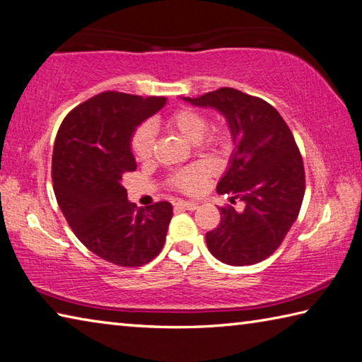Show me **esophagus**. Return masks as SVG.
Masks as SVG:
<instances>
[{"label":"esophagus","mask_w":362,"mask_h":362,"mask_svg":"<svg viewBox=\"0 0 362 362\" xmlns=\"http://www.w3.org/2000/svg\"><path fill=\"white\" fill-rule=\"evenodd\" d=\"M176 208H182V210H197L199 208V204H195V202H185V200H177L176 202Z\"/></svg>","instance_id":"34e87169"}]
</instances>
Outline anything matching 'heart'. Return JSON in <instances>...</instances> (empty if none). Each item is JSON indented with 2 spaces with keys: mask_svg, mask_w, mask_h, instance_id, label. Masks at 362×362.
I'll list each match as a JSON object with an SVG mask.
<instances>
[{
  "mask_svg": "<svg viewBox=\"0 0 362 362\" xmlns=\"http://www.w3.org/2000/svg\"><path fill=\"white\" fill-rule=\"evenodd\" d=\"M165 125L168 129L180 133L187 141L195 144L199 149L216 151L224 148L229 141V133L224 127L208 126V119L204 112L194 107H180V110L168 114L165 119ZM154 129L144 122L139 124L130 138V149L133 157L138 162H148L154 152ZM210 175V167L205 163H195L192 167L177 171L171 176V185L182 192H195L202 186L205 177Z\"/></svg>",
  "mask_w": 362,
  "mask_h": 362,
  "instance_id": "obj_1",
  "label": "heart"
}]
</instances>
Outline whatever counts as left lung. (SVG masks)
I'll list each match as a JSON object with an SVG mask.
<instances>
[{
    "label": "left lung",
    "mask_w": 362,
    "mask_h": 362,
    "mask_svg": "<svg viewBox=\"0 0 362 362\" xmlns=\"http://www.w3.org/2000/svg\"><path fill=\"white\" fill-rule=\"evenodd\" d=\"M185 100L223 112L235 141L216 191L245 202V208L221 206L219 226L206 232L208 250L235 267L261 262L281 245L305 194V170L293 132L270 103L237 88Z\"/></svg>",
    "instance_id": "obj_1"
}]
</instances>
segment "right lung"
Here are the masks:
<instances>
[{
	"label": "right lung",
	"mask_w": 362,
	"mask_h": 362,
	"mask_svg": "<svg viewBox=\"0 0 362 362\" xmlns=\"http://www.w3.org/2000/svg\"><path fill=\"white\" fill-rule=\"evenodd\" d=\"M165 101L101 92L69 111L55 138L52 181L63 216L87 250L120 267L151 262L173 216L170 202L138 208L120 182L136 170L132 133Z\"/></svg>",
	"instance_id": "obj_1"
}]
</instances>
